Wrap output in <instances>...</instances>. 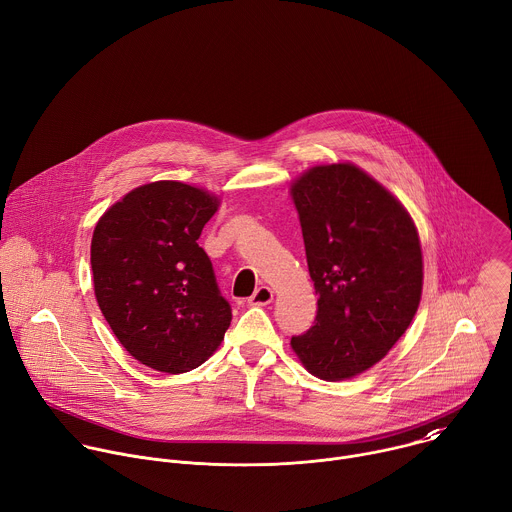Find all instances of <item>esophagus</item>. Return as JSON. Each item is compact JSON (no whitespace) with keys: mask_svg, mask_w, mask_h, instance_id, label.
Returning <instances> with one entry per match:
<instances>
[{"mask_svg":"<svg viewBox=\"0 0 512 512\" xmlns=\"http://www.w3.org/2000/svg\"><path fill=\"white\" fill-rule=\"evenodd\" d=\"M273 301V291L267 285H261L255 289V293L247 299L249 305H267Z\"/></svg>","mask_w":512,"mask_h":512,"instance_id":"1","label":"esophagus"}]
</instances>
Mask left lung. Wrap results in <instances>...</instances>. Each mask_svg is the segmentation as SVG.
I'll return each instance as SVG.
<instances>
[{
  "mask_svg": "<svg viewBox=\"0 0 512 512\" xmlns=\"http://www.w3.org/2000/svg\"><path fill=\"white\" fill-rule=\"evenodd\" d=\"M291 197L319 295L313 325L291 348L319 380H348L378 364L416 315L418 231L402 203L352 162L309 168Z\"/></svg>",
  "mask_w": 512,
  "mask_h": 512,
  "instance_id": "1",
  "label": "left lung"
}]
</instances>
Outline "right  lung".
<instances>
[{
	"label": "right lung",
	"mask_w": 512,
	"mask_h": 512,
	"mask_svg": "<svg viewBox=\"0 0 512 512\" xmlns=\"http://www.w3.org/2000/svg\"><path fill=\"white\" fill-rule=\"evenodd\" d=\"M217 209L219 199L203 189L156 181L124 195L96 223V301L126 352L152 370L199 368L231 325V305L197 243Z\"/></svg>",
	"instance_id": "1"
}]
</instances>
